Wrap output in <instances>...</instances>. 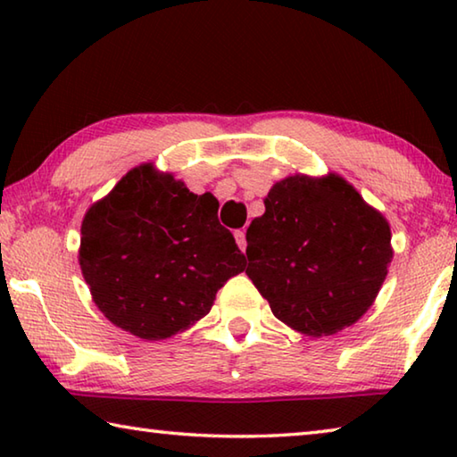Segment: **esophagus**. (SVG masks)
<instances>
[{"mask_svg":"<svg viewBox=\"0 0 457 457\" xmlns=\"http://www.w3.org/2000/svg\"><path fill=\"white\" fill-rule=\"evenodd\" d=\"M234 236H236V242H237V245H239V250L245 252V245H247V242H245V231H244V229H237Z\"/></svg>","mask_w":457,"mask_h":457,"instance_id":"1","label":"esophagus"}]
</instances>
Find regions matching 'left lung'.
<instances>
[{"mask_svg":"<svg viewBox=\"0 0 457 457\" xmlns=\"http://www.w3.org/2000/svg\"><path fill=\"white\" fill-rule=\"evenodd\" d=\"M247 228L245 274L278 320L328 337L373 304L391 264V229L343 177L292 175Z\"/></svg>","mask_w":457,"mask_h":457,"instance_id":"8db88e82","label":"left lung"}]
</instances>
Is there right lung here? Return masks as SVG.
<instances>
[{"label": "right lung", "instance_id": "1", "mask_svg": "<svg viewBox=\"0 0 457 457\" xmlns=\"http://www.w3.org/2000/svg\"><path fill=\"white\" fill-rule=\"evenodd\" d=\"M218 199L195 195L151 163L130 169L84 215L80 268L108 320L163 340L212 311L245 258L218 220Z\"/></svg>", "mask_w": 457, "mask_h": 457}]
</instances>
